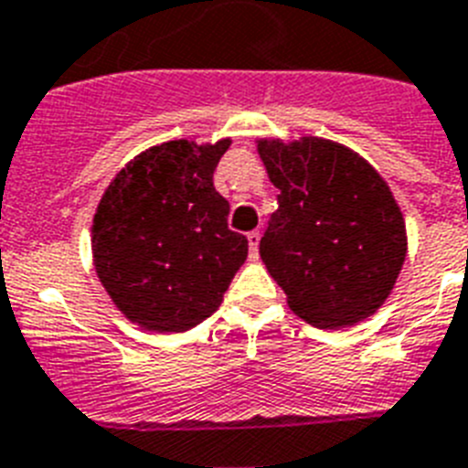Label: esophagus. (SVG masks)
Returning a JSON list of instances; mask_svg holds the SVG:
<instances>
[{
    "mask_svg": "<svg viewBox=\"0 0 468 468\" xmlns=\"http://www.w3.org/2000/svg\"><path fill=\"white\" fill-rule=\"evenodd\" d=\"M258 243H261V231L258 229L249 231V249H250V256L253 258L258 256Z\"/></svg>",
    "mask_w": 468,
    "mask_h": 468,
    "instance_id": "esophagus-1",
    "label": "esophagus"
}]
</instances>
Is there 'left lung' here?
I'll list each match as a JSON object with an SVG mask.
<instances>
[{
    "label": "left lung",
    "mask_w": 468,
    "mask_h": 468,
    "mask_svg": "<svg viewBox=\"0 0 468 468\" xmlns=\"http://www.w3.org/2000/svg\"><path fill=\"white\" fill-rule=\"evenodd\" d=\"M258 150L280 188L261 256L292 311L320 330L368 318L407 256L388 184L364 157L323 138L261 141Z\"/></svg>",
    "instance_id": "obj_1"
}]
</instances>
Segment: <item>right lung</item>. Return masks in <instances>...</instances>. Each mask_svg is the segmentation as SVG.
Here are the masks:
<instances>
[{
  "label": "right lung",
  "instance_id": "1",
  "mask_svg": "<svg viewBox=\"0 0 468 468\" xmlns=\"http://www.w3.org/2000/svg\"><path fill=\"white\" fill-rule=\"evenodd\" d=\"M229 141H169L145 150L104 191L92 258L119 311L148 330L184 332L210 318L249 239L227 225L212 174Z\"/></svg>",
  "mask_w": 468,
  "mask_h": 468
}]
</instances>
